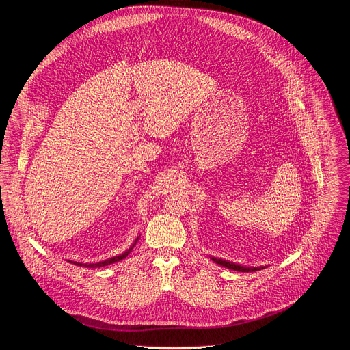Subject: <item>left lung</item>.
I'll return each mask as SVG.
<instances>
[{"mask_svg":"<svg viewBox=\"0 0 350 350\" xmlns=\"http://www.w3.org/2000/svg\"><path fill=\"white\" fill-rule=\"evenodd\" d=\"M211 260L221 265V267H226L228 269H234V271H238V272H254V271H260V269H264L265 267H244V265H240V264H234V262H230V261H226V260H221V258H214V256H211Z\"/></svg>","mask_w":350,"mask_h":350,"instance_id":"obj_1","label":"left lung"}]
</instances>
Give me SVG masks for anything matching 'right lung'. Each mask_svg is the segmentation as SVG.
Masks as SVG:
<instances>
[{
    "label": "right lung",
    "mask_w": 350,
    "mask_h": 350,
    "mask_svg": "<svg viewBox=\"0 0 350 350\" xmlns=\"http://www.w3.org/2000/svg\"><path fill=\"white\" fill-rule=\"evenodd\" d=\"M137 240H139V237L136 238L135 240V243L132 244V247L129 248V250H126L124 252H122V254H119V255H116V256H112V258H107V260H105V261H100V262H96V264H82V262H72V261H69L70 264H75V265H79V267H85V268H100V267H106V265H110V264H115V262H118V261H122L123 258H126V256L131 254V251L133 250V247L136 245V243H137Z\"/></svg>",
    "instance_id": "1"
}]
</instances>
